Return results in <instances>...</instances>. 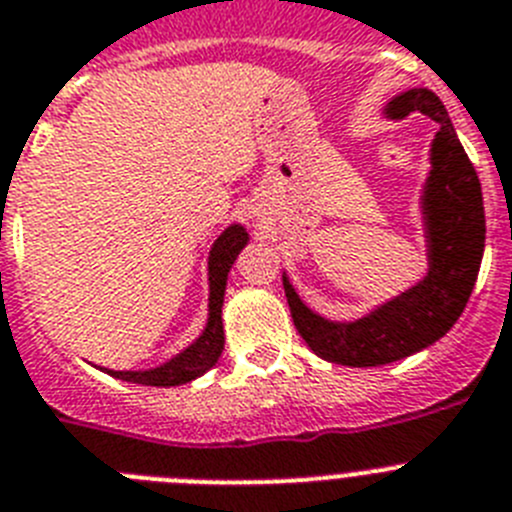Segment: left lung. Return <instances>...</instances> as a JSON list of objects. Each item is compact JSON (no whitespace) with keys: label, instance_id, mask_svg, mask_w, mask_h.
<instances>
[{"label":"left lung","instance_id":"1","mask_svg":"<svg viewBox=\"0 0 512 512\" xmlns=\"http://www.w3.org/2000/svg\"><path fill=\"white\" fill-rule=\"evenodd\" d=\"M415 110L438 123L430 144V172L420 195L428 273L415 286L350 322H335L311 311L283 273L293 324L324 361L350 368L386 366L430 348L456 324L477 283L487 231L477 170L433 90L415 87L402 92L386 105L384 115L402 121Z\"/></svg>","mask_w":512,"mask_h":512}]
</instances>
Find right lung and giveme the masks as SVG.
I'll list each match as a JSON object with an SVG mask.
<instances>
[{"label":"right lung","mask_w":512,"mask_h":512,"mask_svg":"<svg viewBox=\"0 0 512 512\" xmlns=\"http://www.w3.org/2000/svg\"><path fill=\"white\" fill-rule=\"evenodd\" d=\"M247 242H250V234L242 224L226 226L219 239L213 242L211 252H208V319L201 335L195 337L188 348L180 350L175 358H170L162 366L146 368V371H113V368H100V371L141 386H180L211 371L219 363L221 350H224L221 306H224L229 270L239 252L247 247Z\"/></svg>","instance_id":"1"}]
</instances>
